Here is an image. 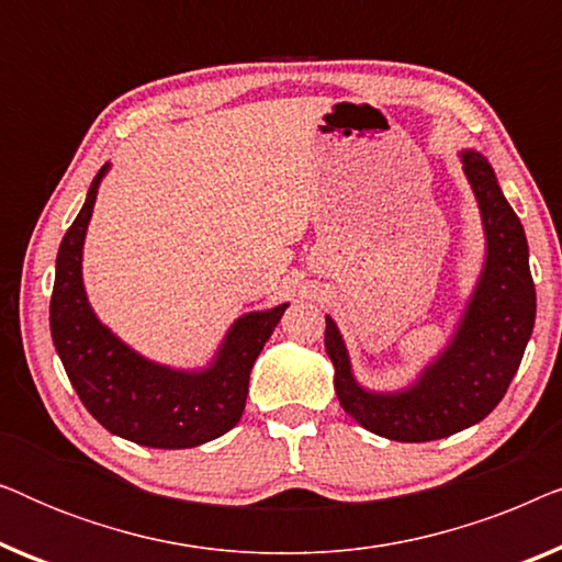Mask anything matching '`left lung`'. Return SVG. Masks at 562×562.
I'll list each match as a JSON object with an SVG mask.
<instances>
[{"mask_svg":"<svg viewBox=\"0 0 562 562\" xmlns=\"http://www.w3.org/2000/svg\"><path fill=\"white\" fill-rule=\"evenodd\" d=\"M463 168L486 227V271L456 340L427 368L417 386L396 396L360 389L350 375L340 333L327 317L325 348L335 366L340 406L360 427L396 442L440 440L488 417L509 389L535 327L537 296L525 227L504 199L486 158L468 150Z\"/></svg>","mask_w":562,"mask_h":562,"instance_id":"8db88e82","label":"left lung"}]
</instances>
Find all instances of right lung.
<instances>
[{
	"mask_svg": "<svg viewBox=\"0 0 562 562\" xmlns=\"http://www.w3.org/2000/svg\"><path fill=\"white\" fill-rule=\"evenodd\" d=\"M104 171L106 166L91 181L87 202L58 248L50 296L53 345L81 404L112 435L145 448H196L240 422L250 368L286 304L237 319L217 363L204 373H176L135 356L99 325L81 286V245Z\"/></svg>",
	"mask_w": 562,
	"mask_h": 562,
	"instance_id": "right-lung-1",
	"label": "right lung"
}]
</instances>
